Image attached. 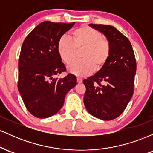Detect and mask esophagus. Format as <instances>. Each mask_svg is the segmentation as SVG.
<instances>
[{
  "label": "esophagus",
  "instance_id": "34e87169",
  "mask_svg": "<svg viewBox=\"0 0 153 153\" xmlns=\"http://www.w3.org/2000/svg\"><path fill=\"white\" fill-rule=\"evenodd\" d=\"M77 82H78V83H81L82 82V79L80 78H77Z\"/></svg>",
  "mask_w": 153,
  "mask_h": 153
}]
</instances>
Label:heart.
<instances>
[{"label": "heart", "mask_w": 153, "mask_h": 153, "mask_svg": "<svg viewBox=\"0 0 153 153\" xmlns=\"http://www.w3.org/2000/svg\"><path fill=\"white\" fill-rule=\"evenodd\" d=\"M72 39L67 36L59 38L57 51L66 65L70 66L78 58L81 52L80 62L69 68L71 73L78 76H87L94 70L99 71L108 62L111 55V45L97 29L82 26L72 32Z\"/></svg>", "instance_id": "heart-1"}]
</instances>
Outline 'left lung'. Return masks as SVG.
<instances>
[{"instance_id":"obj_1","label":"left lung","mask_w":153,"mask_h":153,"mask_svg":"<svg viewBox=\"0 0 153 153\" xmlns=\"http://www.w3.org/2000/svg\"><path fill=\"white\" fill-rule=\"evenodd\" d=\"M102 32L111 45V55L103 69L83 80V102L88 111L102 120L122 114L134 93L136 59L129 40L115 27L90 24Z\"/></svg>"}]
</instances>
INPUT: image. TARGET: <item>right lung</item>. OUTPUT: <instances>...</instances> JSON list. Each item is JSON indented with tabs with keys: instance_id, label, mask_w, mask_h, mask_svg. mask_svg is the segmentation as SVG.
Masks as SVG:
<instances>
[{
	"instance_id": "add662e5",
	"label": "right lung",
	"mask_w": 153,
	"mask_h": 153,
	"mask_svg": "<svg viewBox=\"0 0 153 153\" xmlns=\"http://www.w3.org/2000/svg\"><path fill=\"white\" fill-rule=\"evenodd\" d=\"M75 22H43L35 27L22 44L19 60L18 90L27 110L45 119L55 114L64 104L67 93L77 84L76 77L66 71L57 51L59 38Z\"/></svg>"
}]
</instances>
